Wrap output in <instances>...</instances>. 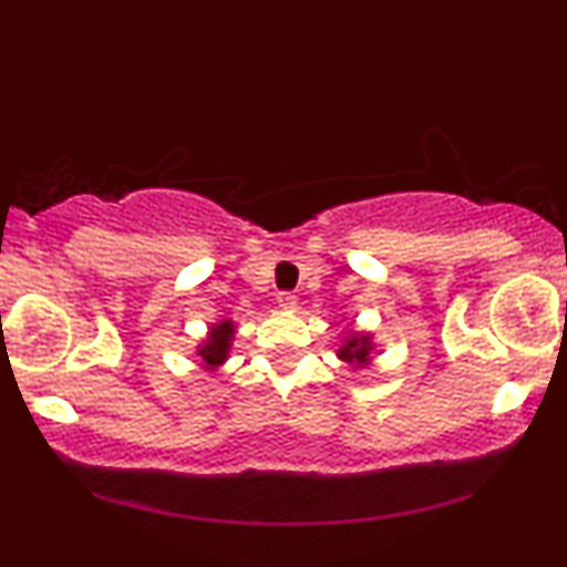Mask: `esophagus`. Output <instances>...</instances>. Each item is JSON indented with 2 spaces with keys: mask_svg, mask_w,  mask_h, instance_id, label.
Listing matches in <instances>:
<instances>
[{
  "mask_svg": "<svg viewBox=\"0 0 567 567\" xmlns=\"http://www.w3.org/2000/svg\"><path fill=\"white\" fill-rule=\"evenodd\" d=\"M277 303L282 306V309H296V306H298V298L292 296V292H279V296H277Z\"/></svg>",
  "mask_w": 567,
  "mask_h": 567,
  "instance_id": "34e87169",
  "label": "esophagus"
}]
</instances>
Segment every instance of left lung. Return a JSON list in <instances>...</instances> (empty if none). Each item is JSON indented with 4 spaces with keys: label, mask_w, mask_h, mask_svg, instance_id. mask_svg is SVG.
<instances>
[{
    "label": "left lung",
    "mask_w": 567,
    "mask_h": 567,
    "mask_svg": "<svg viewBox=\"0 0 567 567\" xmlns=\"http://www.w3.org/2000/svg\"><path fill=\"white\" fill-rule=\"evenodd\" d=\"M370 351H373V338H370V333H354L351 330L343 347L338 349V357L343 362H349V365L362 368L370 360Z\"/></svg>",
    "instance_id": "obj_1"
}]
</instances>
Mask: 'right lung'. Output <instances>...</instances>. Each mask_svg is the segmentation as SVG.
<instances>
[{
	"label": "right lung",
	"instance_id": "add662e5",
	"mask_svg": "<svg viewBox=\"0 0 567 567\" xmlns=\"http://www.w3.org/2000/svg\"><path fill=\"white\" fill-rule=\"evenodd\" d=\"M231 338H234V322L231 320H220L210 328L205 343L197 347V354L205 362V370H216L218 365H224L226 357H229L231 349Z\"/></svg>",
	"mask_w": 567,
	"mask_h": 567
}]
</instances>
